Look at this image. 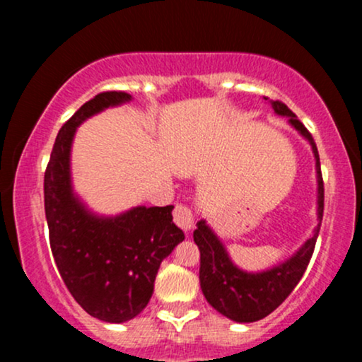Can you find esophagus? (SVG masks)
<instances>
[{"instance_id": "obj_1", "label": "esophagus", "mask_w": 362, "mask_h": 362, "mask_svg": "<svg viewBox=\"0 0 362 362\" xmlns=\"http://www.w3.org/2000/svg\"><path fill=\"white\" fill-rule=\"evenodd\" d=\"M173 221L178 228H182L184 231H190L194 226V211L192 207L185 204H178L173 209Z\"/></svg>"}]
</instances>
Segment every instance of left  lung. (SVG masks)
<instances>
[{"instance_id": "8db88e82", "label": "left lung", "mask_w": 362, "mask_h": 362, "mask_svg": "<svg viewBox=\"0 0 362 362\" xmlns=\"http://www.w3.org/2000/svg\"><path fill=\"white\" fill-rule=\"evenodd\" d=\"M272 109L276 114L286 115L291 126L301 132L310 141L313 148L315 160H317V178H318V226L306 243L281 265L271 271L248 274L240 271L230 260L223 243L219 242L211 228L204 221L197 223V230L194 231V242L201 252V269H199V281L207 303L218 310L219 313L233 322L250 323L265 318L271 315L286 298L308 267L311 255H313L315 243H317L320 224L323 218V178L320 170V156L317 144H315L311 132L303 126L293 110L288 109L286 103L279 100L272 102Z\"/></svg>"}]
</instances>
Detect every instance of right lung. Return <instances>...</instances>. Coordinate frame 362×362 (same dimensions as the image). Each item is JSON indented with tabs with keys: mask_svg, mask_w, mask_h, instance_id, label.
Returning a JSON list of instances; mask_svg holds the SVG:
<instances>
[{
	"mask_svg": "<svg viewBox=\"0 0 362 362\" xmlns=\"http://www.w3.org/2000/svg\"><path fill=\"white\" fill-rule=\"evenodd\" d=\"M127 100L126 91H102L81 105L57 132L44 175L57 271L78 305L109 323L127 322L146 308L161 260L185 238L173 223V206H139L117 218H98L74 197L69 175L74 131L90 115Z\"/></svg>",
	"mask_w": 362,
	"mask_h": 362,
	"instance_id": "1",
	"label": "right lung"
}]
</instances>
